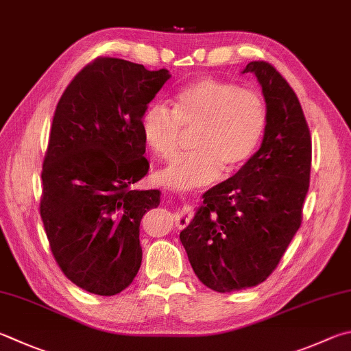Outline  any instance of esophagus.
<instances>
[{"mask_svg": "<svg viewBox=\"0 0 351 351\" xmlns=\"http://www.w3.org/2000/svg\"><path fill=\"white\" fill-rule=\"evenodd\" d=\"M190 216H192V213H190L189 206H182L181 208H178L176 218H175V222H176L178 228L187 227L189 222H190Z\"/></svg>", "mask_w": 351, "mask_h": 351, "instance_id": "esophagus-1", "label": "esophagus"}]
</instances>
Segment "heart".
I'll list each match as a JSON object with an SVG mask.
<instances>
[{
	"label": "heart",
	"mask_w": 351,
	"mask_h": 351,
	"mask_svg": "<svg viewBox=\"0 0 351 351\" xmlns=\"http://www.w3.org/2000/svg\"><path fill=\"white\" fill-rule=\"evenodd\" d=\"M267 127L264 98L253 88L234 82L201 78L176 93L171 110L162 104L145 109L143 136L162 159L173 158L182 130L193 132L192 154L158 171V181L173 190L206 186L224 173H233L250 161Z\"/></svg>",
	"instance_id": "1"
}]
</instances>
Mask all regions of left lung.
Returning <instances> with one entry per match:
<instances>
[{
	"mask_svg": "<svg viewBox=\"0 0 351 351\" xmlns=\"http://www.w3.org/2000/svg\"><path fill=\"white\" fill-rule=\"evenodd\" d=\"M267 107L259 150L232 178L202 195V206L180 233L195 275L219 293L264 282L302 221L308 192L311 136L289 82L265 61L248 62Z\"/></svg>",
	"mask_w": 351,
	"mask_h": 351,
	"instance_id": "left-lung-1",
	"label": "left lung"
}]
</instances>
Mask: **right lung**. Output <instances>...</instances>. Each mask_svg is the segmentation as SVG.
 <instances>
[{
    "mask_svg": "<svg viewBox=\"0 0 351 351\" xmlns=\"http://www.w3.org/2000/svg\"><path fill=\"white\" fill-rule=\"evenodd\" d=\"M169 78L165 69L101 56L56 106L40 213L56 264L93 295L121 293L141 267L139 224L161 195L132 189L149 171L141 118Z\"/></svg>",
    "mask_w": 351,
    "mask_h": 351,
    "instance_id": "1",
    "label": "right lung"
}]
</instances>
